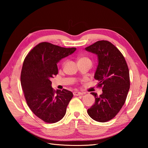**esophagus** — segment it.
I'll list each match as a JSON object with an SVG mask.
<instances>
[{
  "label": "esophagus",
  "mask_w": 148,
  "mask_h": 148,
  "mask_svg": "<svg viewBox=\"0 0 148 148\" xmlns=\"http://www.w3.org/2000/svg\"><path fill=\"white\" fill-rule=\"evenodd\" d=\"M83 94L81 92H79V91H74L73 92V95L74 96H82L83 95Z\"/></svg>",
  "instance_id": "1"
}]
</instances>
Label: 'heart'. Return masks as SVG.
Returning <instances> with one entry per match:
<instances>
[{"label":"heart","mask_w":148,"mask_h":148,"mask_svg":"<svg viewBox=\"0 0 148 148\" xmlns=\"http://www.w3.org/2000/svg\"><path fill=\"white\" fill-rule=\"evenodd\" d=\"M78 63H89L91 64V60L86 57H79L78 58Z\"/></svg>","instance_id":"obj_1"}]
</instances>
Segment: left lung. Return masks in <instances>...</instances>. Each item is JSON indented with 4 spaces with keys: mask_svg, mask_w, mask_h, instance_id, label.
I'll use <instances>...</instances> for the list:
<instances>
[{
    "mask_svg": "<svg viewBox=\"0 0 148 148\" xmlns=\"http://www.w3.org/2000/svg\"><path fill=\"white\" fill-rule=\"evenodd\" d=\"M85 50L97 56L94 78L102 89L99 96L91 92L95 103L87 112L93 120L106 122L118 114L127 99L130 84L128 65L122 53L107 41H97Z\"/></svg>",
    "mask_w": 148,
    "mask_h": 148,
    "instance_id": "left-lung-1",
    "label": "left lung"
}]
</instances>
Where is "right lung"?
<instances>
[{"label":"right lung","instance_id":"right-lung-1","mask_svg":"<svg viewBox=\"0 0 148 148\" xmlns=\"http://www.w3.org/2000/svg\"><path fill=\"white\" fill-rule=\"evenodd\" d=\"M76 48H65L44 42L31 50L23 62L21 84L31 111L44 122L56 123L63 118L73 93L53 90L51 78L58 73L57 64Z\"/></svg>","mask_w":148,"mask_h":148}]
</instances>
